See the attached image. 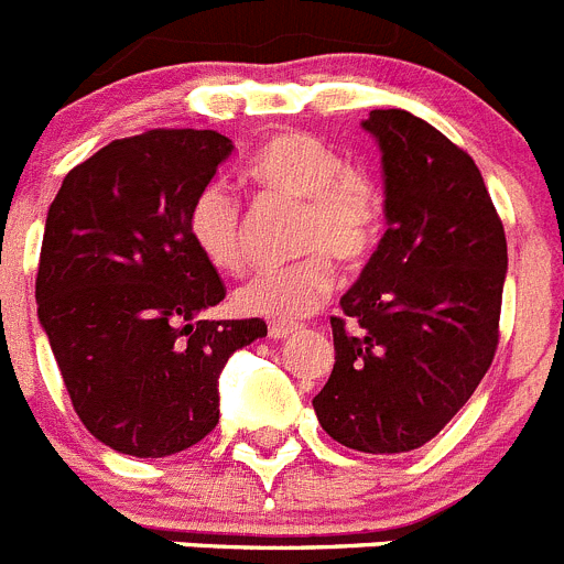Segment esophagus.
<instances>
[{"label": "esophagus", "mask_w": 564, "mask_h": 564, "mask_svg": "<svg viewBox=\"0 0 564 564\" xmlns=\"http://www.w3.org/2000/svg\"><path fill=\"white\" fill-rule=\"evenodd\" d=\"M299 330V325H293V322H273L271 327H268V333H271V338H288L293 336V333Z\"/></svg>", "instance_id": "obj_1"}]
</instances>
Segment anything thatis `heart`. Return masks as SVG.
Returning <instances> with one entry per match:
<instances>
[{
	"label": "heart",
	"mask_w": 564,
	"mask_h": 564,
	"mask_svg": "<svg viewBox=\"0 0 564 564\" xmlns=\"http://www.w3.org/2000/svg\"><path fill=\"white\" fill-rule=\"evenodd\" d=\"M248 177L262 194L302 203L296 248L305 257L262 268L234 293L248 316L293 322L316 311L333 291V262H358L383 228V194L376 177L311 132H279L253 154ZM188 234L208 265L234 273L246 259V226L237 194L208 183L188 208Z\"/></svg>",
	"instance_id": "obj_1"
}]
</instances>
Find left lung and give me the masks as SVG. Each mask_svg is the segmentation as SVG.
<instances>
[{"label": "left lung", "mask_w": 564, "mask_h": 564, "mask_svg": "<svg viewBox=\"0 0 564 564\" xmlns=\"http://www.w3.org/2000/svg\"><path fill=\"white\" fill-rule=\"evenodd\" d=\"M387 231L333 316L336 364L313 398L347 449H421L460 412L500 341L506 231L480 169L406 109H372ZM354 330H346V318Z\"/></svg>", "instance_id": "1"}]
</instances>
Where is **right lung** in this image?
I'll use <instances>...</instances> for the list:
<instances>
[{
  "label": "right lung",
  "instance_id": "right-lung-1",
  "mask_svg": "<svg viewBox=\"0 0 564 564\" xmlns=\"http://www.w3.org/2000/svg\"><path fill=\"white\" fill-rule=\"evenodd\" d=\"M234 143L212 129H149L67 172L39 257V322L89 435L132 457L188 449L220 421L231 352L262 318L212 322L226 299L188 234V208Z\"/></svg>",
  "mask_w": 564,
  "mask_h": 564
}]
</instances>
